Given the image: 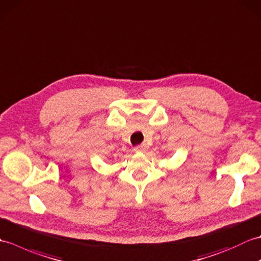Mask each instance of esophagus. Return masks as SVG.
Here are the masks:
<instances>
[{"label":"esophagus","instance_id":"esophagus-1","mask_svg":"<svg viewBox=\"0 0 261 261\" xmlns=\"http://www.w3.org/2000/svg\"><path fill=\"white\" fill-rule=\"evenodd\" d=\"M147 146L146 145H141V146H137V147H135V149L134 150L136 151V152H143V151H146L147 150Z\"/></svg>","mask_w":261,"mask_h":261}]
</instances>
